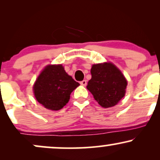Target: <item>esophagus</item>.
<instances>
[{
    "label": "esophagus",
    "instance_id": "1",
    "mask_svg": "<svg viewBox=\"0 0 160 160\" xmlns=\"http://www.w3.org/2000/svg\"><path fill=\"white\" fill-rule=\"evenodd\" d=\"M80 84H81L82 86H86V84H87V82H86V80H82V81L80 82Z\"/></svg>",
    "mask_w": 160,
    "mask_h": 160
}]
</instances>
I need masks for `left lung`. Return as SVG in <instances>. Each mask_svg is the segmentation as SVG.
Returning <instances> with one entry per match:
<instances>
[{
    "label": "left lung",
    "instance_id": "obj_1",
    "mask_svg": "<svg viewBox=\"0 0 160 160\" xmlns=\"http://www.w3.org/2000/svg\"><path fill=\"white\" fill-rule=\"evenodd\" d=\"M91 74L86 88L102 108L115 106L125 96L127 80L113 63L93 65Z\"/></svg>",
    "mask_w": 160,
    "mask_h": 160
}]
</instances>
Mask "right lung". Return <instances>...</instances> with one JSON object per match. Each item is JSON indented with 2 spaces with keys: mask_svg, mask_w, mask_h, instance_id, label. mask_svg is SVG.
Segmentation results:
<instances>
[{
  "mask_svg": "<svg viewBox=\"0 0 160 160\" xmlns=\"http://www.w3.org/2000/svg\"><path fill=\"white\" fill-rule=\"evenodd\" d=\"M79 86L62 65H49L37 78L33 91L37 101L43 107L58 111L66 105L71 93Z\"/></svg>",
  "mask_w": 160,
  "mask_h": 160,
  "instance_id": "obj_1",
  "label": "right lung"
}]
</instances>
